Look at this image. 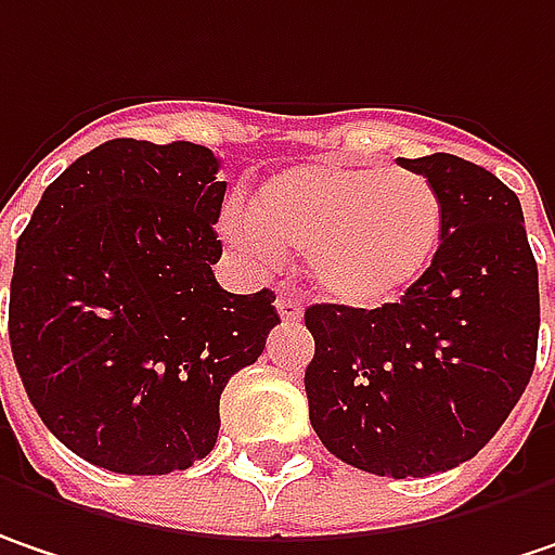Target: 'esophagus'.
<instances>
[{
    "mask_svg": "<svg viewBox=\"0 0 555 555\" xmlns=\"http://www.w3.org/2000/svg\"><path fill=\"white\" fill-rule=\"evenodd\" d=\"M276 310H279V317H282V323H298V320H301V313H305L301 301H298V298H288V295H279Z\"/></svg>",
    "mask_w": 555,
    "mask_h": 555,
    "instance_id": "obj_1",
    "label": "esophagus"
}]
</instances>
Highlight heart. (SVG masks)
I'll return each instance as SVG.
<instances>
[{
  "label": "heart",
  "mask_w": 555,
  "mask_h": 555,
  "mask_svg": "<svg viewBox=\"0 0 555 555\" xmlns=\"http://www.w3.org/2000/svg\"><path fill=\"white\" fill-rule=\"evenodd\" d=\"M440 191L414 169L310 159L273 172L219 232L245 263L276 267L305 250L310 282L345 308H386L430 273L442 242Z\"/></svg>",
  "instance_id": "b5f03b06"
}]
</instances>
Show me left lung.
Listing matches in <instances>:
<instances>
[{
  "mask_svg": "<svg viewBox=\"0 0 555 555\" xmlns=\"http://www.w3.org/2000/svg\"><path fill=\"white\" fill-rule=\"evenodd\" d=\"M434 181L446 222L430 273L402 301L305 310L320 442L361 472L427 477L474 459L518 405L538 361V263L521 204L452 153L399 159Z\"/></svg>",
  "mask_w": 555,
  "mask_h": 555,
  "instance_id": "obj_1",
  "label": "left lung"
}]
</instances>
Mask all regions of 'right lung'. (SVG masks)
<instances>
[{"label":"right lung","mask_w":555,"mask_h":555,"mask_svg":"<svg viewBox=\"0 0 555 555\" xmlns=\"http://www.w3.org/2000/svg\"><path fill=\"white\" fill-rule=\"evenodd\" d=\"M201 144L106 141L43 191L17 238L9 339L40 421L115 474L184 472L219 396L279 323L276 295L216 276L225 181Z\"/></svg>","instance_id":"add662e5"}]
</instances>
